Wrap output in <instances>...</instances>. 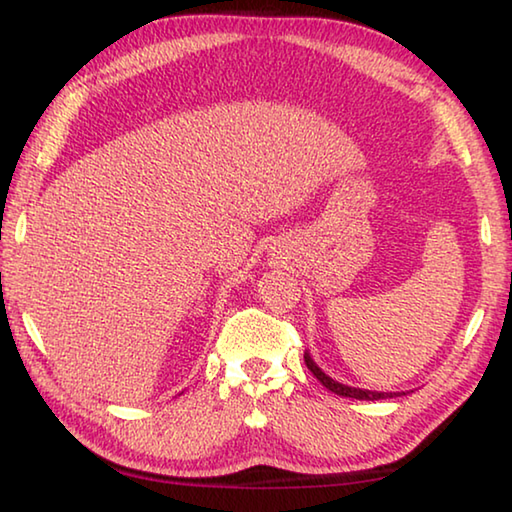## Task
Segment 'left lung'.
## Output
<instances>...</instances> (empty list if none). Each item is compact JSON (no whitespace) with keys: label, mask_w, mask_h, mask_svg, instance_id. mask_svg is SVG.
Instances as JSON below:
<instances>
[{"label":"left lung","mask_w":512,"mask_h":512,"mask_svg":"<svg viewBox=\"0 0 512 512\" xmlns=\"http://www.w3.org/2000/svg\"><path fill=\"white\" fill-rule=\"evenodd\" d=\"M305 363L307 368L314 372V377L323 384L325 388H329V391L341 395V397H354V400H386V397H395V393H377V391H363V388H352V386H345V384H339V381H334L332 377H327L323 370H320L314 359L309 357V354H305Z\"/></svg>","instance_id":"left-lung-1"}]
</instances>
